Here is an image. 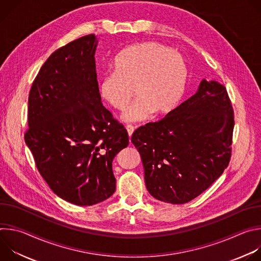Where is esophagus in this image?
<instances>
[{
    "mask_svg": "<svg viewBox=\"0 0 261 261\" xmlns=\"http://www.w3.org/2000/svg\"><path fill=\"white\" fill-rule=\"evenodd\" d=\"M126 129H127V132H128L129 138H131V136H132V134H133V132H134V130H135V128H134L133 126H131V125H128V126L126 127Z\"/></svg>",
    "mask_w": 261,
    "mask_h": 261,
    "instance_id": "esophagus-1",
    "label": "esophagus"
}]
</instances>
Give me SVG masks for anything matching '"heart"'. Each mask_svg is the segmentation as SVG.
I'll list each match as a JSON object with an SVG mask.
<instances>
[{"label": "heart", "mask_w": 261, "mask_h": 261, "mask_svg": "<svg viewBox=\"0 0 261 261\" xmlns=\"http://www.w3.org/2000/svg\"><path fill=\"white\" fill-rule=\"evenodd\" d=\"M115 71L99 81L104 101L125 110L134 96L137 101L123 114L125 122H140L153 111L163 115L180 101L188 81V65L184 57L157 42H143L122 50L114 63Z\"/></svg>", "instance_id": "heart-1"}]
</instances>
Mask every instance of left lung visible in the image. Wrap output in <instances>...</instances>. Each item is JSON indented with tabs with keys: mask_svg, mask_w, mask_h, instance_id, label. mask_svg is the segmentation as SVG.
<instances>
[{
	"mask_svg": "<svg viewBox=\"0 0 261 261\" xmlns=\"http://www.w3.org/2000/svg\"><path fill=\"white\" fill-rule=\"evenodd\" d=\"M233 127L226 88L202 80L196 93L162 120L135 130L131 141L148 193L172 204L200 195L229 163Z\"/></svg>",
	"mask_w": 261,
	"mask_h": 261,
	"instance_id": "obj_1",
	"label": "left lung"
}]
</instances>
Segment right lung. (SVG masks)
<instances>
[{"label": "right lung", "mask_w": 261, "mask_h": 261, "mask_svg": "<svg viewBox=\"0 0 261 261\" xmlns=\"http://www.w3.org/2000/svg\"><path fill=\"white\" fill-rule=\"evenodd\" d=\"M94 34L56 50L41 67L29 95L24 141L55 194L93 205L116 191L113 160L129 143L126 129L99 93Z\"/></svg>", "instance_id": "obj_1"}]
</instances>
